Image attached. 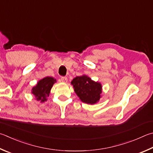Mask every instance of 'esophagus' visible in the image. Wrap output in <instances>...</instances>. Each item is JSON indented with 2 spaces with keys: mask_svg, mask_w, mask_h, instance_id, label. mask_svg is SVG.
<instances>
[{
  "mask_svg": "<svg viewBox=\"0 0 153 153\" xmlns=\"http://www.w3.org/2000/svg\"><path fill=\"white\" fill-rule=\"evenodd\" d=\"M61 80L63 83H67L68 82V78L66 77H61Z\"/></svg>",
  "mask_w": 153,
  "mask_h": 153,
  "instance_id": "34e87169",
  "label": "esophagus"
}]
</instances>
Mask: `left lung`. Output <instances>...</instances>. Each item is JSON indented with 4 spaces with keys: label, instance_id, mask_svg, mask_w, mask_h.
I'll list each match as a JSON object with an SVG mask.
<instances>
[{
    "label": "left lung",
    "instance_id": "1",
    "mask_svg": "<svg viewBox=\"0 0 153 153\" xmlns=\"http://www.w3.org/2000/svg\"><path fill=\"white\" fill-rule=\"evenodd\" d=\"M71 84L77 96L84 103L94 104L101 98L102 87L100 83L93 81L85 75L75 77Z\"/></svg>",
    "mask_w": 153,
    "mask_h": 153
}]
</instances>
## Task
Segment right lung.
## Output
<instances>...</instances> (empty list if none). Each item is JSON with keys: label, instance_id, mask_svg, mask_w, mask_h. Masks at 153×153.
Masks as SVG:
<instances>
[{"label": "right lung", "instance_id": "add662e5", "mask_svg": "<svg viewBox=\"0 0 153 153\" xmlns=\"http://www.w3.org/2000/svg\"><path fill=\"white\" fill-rule=\"evenodd\" d=\"M56 82V79L52 77H45L38 82L37 84L33 88L31 93L36 100L41 102L47 101V97L49 96L53 85Z\"/></svg>", "mask_w": 153, "mask_h": 153}]
</instances>
